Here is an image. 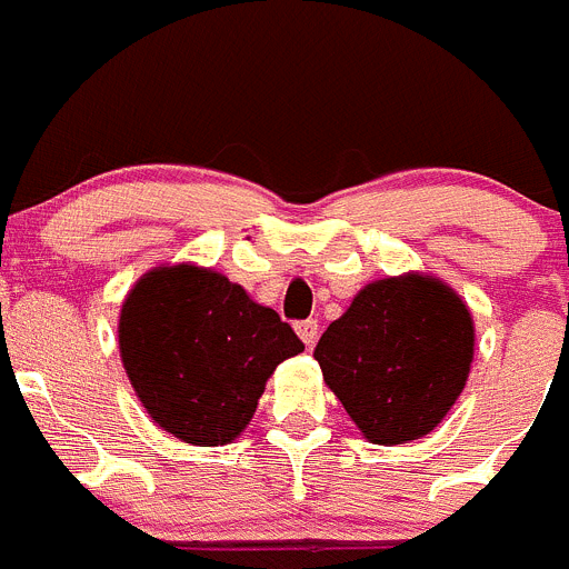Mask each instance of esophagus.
Segmentation results:
<instances>
[{
  "label": "esophagus",
  "mask_w": 569,
  "mask_h": 569,
  "mask_svg": "<svg viewBox=\"0 0 569 569\" xmlns=\"http://www.w3.org/2000/svg\"><path fill=\"white\" fill-rule=\"evenodd\" d=\"M296 332H299V338L305 340L307 349H312V346H316V340H318V332H321V327H318V321L307 318V321L296 323Z\"/></svg>",
  "instance_id": "1"
}]
</instances>
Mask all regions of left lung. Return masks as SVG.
Masks as SVG:
<instances>
[{
    "mask_svg": "<svg viewBox=\"0 0 569 569\" xmlns=\"http://www.w3.org/2000/svg\"><path fill=\"white\" fill-rule=\"evenodd\" d=\"M472 355L469 307L421 273L366 284L316 346L327 386L375 443L436 430L467 386Z\"/></svg>",
    "mask_w": 569,
    "mask_h": 569,
    "instance_id": "1",
    "label": "left lung"
}]
</instances>
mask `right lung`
I'll return each instance as SVG.
<instances>
[{
  "mask_svg": "<svg viewBox=\"0 0 569 569\" xmlns=\"http://www.w3.org/2000/svg\"><path fill=\"white\" fill-rule=\"evenodd\" d=\"M305 351L293 327L223 273L153 268L119 312V355L161 430L198 447L246 430L276 366Z\"/></svg>",
  "mask_w": 569,
  "mask_h": 569,
  "instance_id": "add662e5",
  "label": "right lung"
}]
</instances>
